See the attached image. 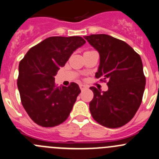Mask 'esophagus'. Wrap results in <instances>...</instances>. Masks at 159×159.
Returning <instances> with one entry per match:
<instances>
[{
	"label": "esophagus",
	"instance_id": "1",
	"mask_svg": "<svg viewBox=\"0 0 159 159\" xmlns=\"http://www.w3.org/2000/svg\"><path fill=\"white\" fill-rule=\"evenodd\" d=\"M79 87H80V89H81V91H83L84 89H86V86L84 85V84H80Z\"/></svg>",
	"mask_w": 159,
	"mask_h": 159
}]
</instances>
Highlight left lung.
Returning a JSON list of instances; mask_svg holds the SVG:
<instances>
[{
    "label": "left lung",
    "instance_id": "1",
    "mask_svg": "<svg viewBox=\"0 0 159 159\" xmlns=\"http://www.w3.org/2000/svg\"><path fill=\"white\" fill-rule=\"evenodd\" d=\"M98 52L100 64L95 78L106 82L108 90L91 87L89 103L93 119L109 128H118L134 116L142 102L146 79L141 58L124 41L106 34L84 36Z\"/></svg>",
    "mask_w": 159,
    "mask_h": 159
}]
</instances>
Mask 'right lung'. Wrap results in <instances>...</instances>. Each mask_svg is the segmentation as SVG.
<instances>
[{
    "instance_id": "1",
    "label": "right lung",
    "mask_w": 159,
    "mask_h": 159,
    "mask_svg": "<svg viewBox=\"0 0 159 159\" xmlns=\"http://www.w3.org/2000/svg\"><path fill=\"white\" fill-rule=\"evenodd\" d=\"M85 43L81 36H52L34 46L20 61L17 84L21 104L32 120L44 127L62 124L81 92L75 82L57 86L54 76L73 52Z\"/></svg>"
}]
</instances>
